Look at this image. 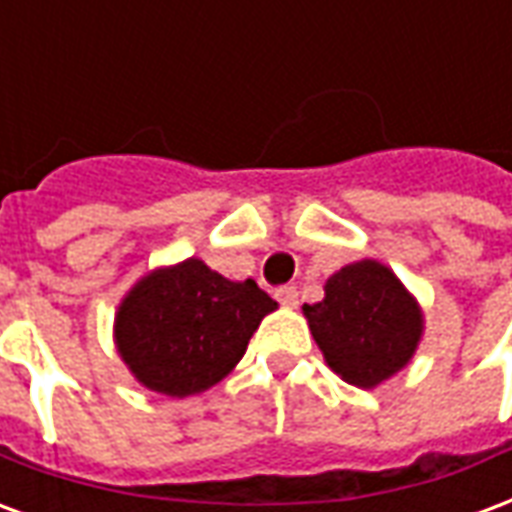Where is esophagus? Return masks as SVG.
Masks as SVG:
<instances>
[{
  "label": "esophagus",
  "instance_id": "esophagus-1",
  "mask_svg": "<svg viewBox=\"0 0 512 512\" xmlns=\"http://www.w3.org/2000/svg\"><path fill=\"white\" fill-rule=\"evenodd\" d=\"M277 301L282 304V307H299V290L293 288V285H282V288L277 290Z\"/></svg>",
  "mask_w": 512,
  "mask_h": 512
}]
</instances>
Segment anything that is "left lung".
Wrapping results in <instances>:
<instances>
[{
	"instance_id": "8db88e82",
	"label": "left lung",
	"mask_w": 512,
	"mask_h": 512,
	"mask_svg": "<svg viewBox=\"0 0 512 512\" xmlns=\"http://www.w3.org/2000/svg\"><path fill=\"white\" fill-rule=\"evenodd\" d=\"M304 315L329 367L365 389L406 365L422 334L417 301L376 260L340 268L326 282V299L304 304Z\"/></svg>"
}]
</instances>
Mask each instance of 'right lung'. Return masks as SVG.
Masks as SVG:
<instances>
[{"label": "right lung", "mask_w": 512, "mask_h": 512, "mask_svg": "<svg viewBox=\"0 0 512 512\" xmlns=\"http://www.w3.org/2000/svg\"><path fill=\"white\" fill-rule=\"evenodd\" d=\"M277 301L255 279L230 282L202 260L161 268L117 312V348L147 389L186 397L222 381Z\"/></svg>", "instance_id": "obj_1"}]
</instances>
